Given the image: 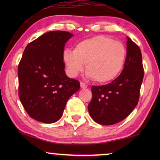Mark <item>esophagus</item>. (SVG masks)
<instances>
[{
  "instance_id": "esophagus-1",
  "label": "esophagus",
  "mask_w": 160,
  "mask_h": 160,
  "mask_svg": "<svg viewBox=\"0 0 160 160\" xmlns=\"http://www.w3.org/2000/svg\"><path fill=\"white\" fill-rule=\"evenodd\" d=\"M80 87H81V88H82V89H85V88H88V85H87L85 82H80Z\"/></svg>"
}]
</instances>
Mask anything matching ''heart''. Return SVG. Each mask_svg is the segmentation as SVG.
<instances>
[{
    "label": "heart",
    "instance_id": "b5f03b06",
    "mask_svg": "<svg viewBox=\"0 0 160 160\" xmlns=\"http://www.w3.org/2000/svg\"><path fill=\"white\" fill-rule=\"evenodd\" d=\"M127 50L122 42L98 35L82 40L75 45L74 51L65 49L63 58L68 71L72 77L82 72L99 83L112 82L123 71Z\"/></svg>",
    "mask_w": 160,
    "mask_h": 160
}]
</instances>
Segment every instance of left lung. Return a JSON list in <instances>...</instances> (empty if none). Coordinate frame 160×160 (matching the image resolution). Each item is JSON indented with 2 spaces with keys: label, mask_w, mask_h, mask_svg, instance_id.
I'll use <instances>...</instances> for the list:
<instances>
[{
  "label": "left lung",
  "mask_w": 160,
  "mask_h": 160,
  "mask_svg": "<svg viewBox=\"0 0 160 160\" xmlns=\"http://www.w3.org/2000/svg\"><path fill=\"white\" fill-rule=\"evenodd\" d=\"M125 66L119 76L107 85L92 86L88 104L92 118L102 125H113L126 118L139 100L144 69L140 47L127 37Z\"/></svg>",
  "instance_id": "1"
}]
</instances>
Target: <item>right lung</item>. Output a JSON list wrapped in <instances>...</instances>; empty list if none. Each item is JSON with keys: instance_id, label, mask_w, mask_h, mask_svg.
<instances>
[{"instance_id": "right-lung-1", "label": "right lung", "mask_w": 160, "mask_h": 160, "mask_svg": "<svg viewBox=\"0 0 160 160\" xmlns=\"http://www.w3.org/2000/svg\"><path fill=\"white\" fill-rule=\"evenodd\" d=\"M72 36L65 31L42 34L28 44L19 63V97L29 116L39 122L58 121L68 100L80 89L78 80L64 70L65 44Z\"/></svg>"}]
</instances>
